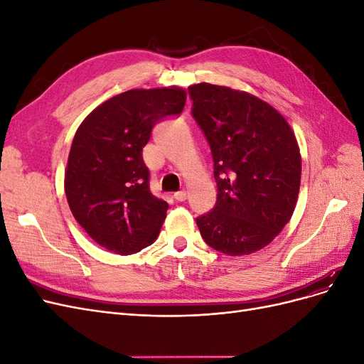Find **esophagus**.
Here are the masks:
<instances>
[{"label": "esophagus", "instance_id": "esophagus-1", "mask_svg": "<svg viewBox=\"0 0 364 364\" xmlns=\"http://www.w3.org/2000/svg\"><path fill=\"white\" fill-rule=\"evenodd\" d=\"M174 199L178 202H185L186 200V191L185 190H181L174 194Z\"/></svg>", "mask_w": 364, "mask_h": 364}]
</instances>
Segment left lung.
<instances>
[{"instance_id": "1", "label": "left lung", "mask_w": 364, "mask_h": 364, "mask_svg": "<svg viewBox=\"0 0 364 364\" xmlns=\"http://www.w3.org/2000/svg\"><path fill=\"white\" fill-rule=\"evenodd\" d=\"M193 117L211 147L217 202L196 220L208 246L250 255L290 222L302 174L301 150L287 119L246 91L197 83Z\"/></svg>"}]
</instances>
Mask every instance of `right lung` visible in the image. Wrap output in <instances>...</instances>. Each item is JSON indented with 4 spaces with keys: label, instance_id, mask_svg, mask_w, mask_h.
<instances>
[{
    "label": "right lung",
    "instance_id": "right-lung-1",
    "mask_svg": "<svg viewBox=\"0 0 364 364\" xmlns=\"http://www.w3.org/2000/svg\"><path fill=\"white\" fill-rule=\"evenodd\" d=\"M183 87L130 90L109 98L77 129L65 193L71 213L97 245L130 255L153 245L168 203L149 188L142 147L159 119L179 115Z\"/></svg>",
    "mask_w": 364,
    "mask_h": 364
}]
</instances>
